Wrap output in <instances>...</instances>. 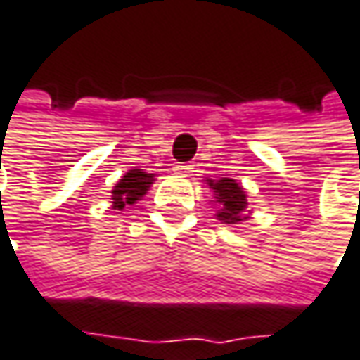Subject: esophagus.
I'll list each match as a JSON object with an SVG mask.
<instances>
[{
    "instance_id": "34e87169",
    "label": "esophagus",
    "mask_w": 360,
    "mask_h": 360,
    "mask_svg": "<svg viewBox=\"0 0 360 360\" xmlns=\"http://www.w3.org/2000/svg\"><path fill=\"white\" fill-rule=\"evenodd\" d=\"M173 171H175L177 175H183V177H187V175L191 173V165H175V167H173Z\"/></svg>"
}]
</instances>
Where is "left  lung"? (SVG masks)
I'll use <instances>...</instances> for the list:
<instances>
[{
    "label": "left lung",
    "mask_w": 360,
    "mask_h": 360,
    "mask_svg": "<svg viewBox=\"0 0 360 360\" xmlns=\"http://www.w3.org/2000/svg\"><path fill=\"white\" fill-rule=\"evenodd\" d=\"M210 189L213 191V199H215V217L227 224V226H233V224H242L248 221L252 210H248L250 201H248V193L242 187V183H238L236 179H229V177H221V179H205Z\"/></svg>",
    "instance_id": "1"
}]
</instances>
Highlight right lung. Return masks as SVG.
<instances>
[{
	"label": "right lung",
	"instance_id": "add662e5",
	"mask_svg": "<svg viewBox=\"0 0 360 360\" xmlns=\"http://www.w3.org/2000/svg\"><path fill=\"white\" fill-rule=\"evenodd\" d=\"M153 181H155V173H147L145 169L134 167L131 171H127L112 187V210L122 211L129 205L139 203L147 195Z\"/></svg>",
	"mask_w": 360,
	"mask_h": 360
}]
</instances>
